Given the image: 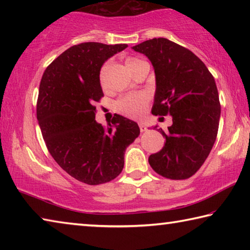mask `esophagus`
I'll return each instance as SVG.
<instances>
[{"label":"esophagus","instance_id":"34e87169","mask_svg":"<svg viewBox=\"0 0 250 250\" xmlns=\"http://www.w3.org/2000/svg\"><path fill=\"white\" fill-rule=\"evenodd\" d=\"M139 126H140V131H141V132H145V131L147 130L146 125L145 124H143V122H139Z\"/></svg>","mask_w":250,"mask_h":250}]
</instances>
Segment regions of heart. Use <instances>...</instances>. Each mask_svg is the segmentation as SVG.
I'll return each instance as SVG.
<instances>
[{
	"mask_svg": "<svg viewBox=\"0 0 250 250\" xmlns=\"http://www.w3.org/2000/svg\"><path fill=\"white\" fill-rule=\"evenodd\" d=\"M125 66L129 69L131 74H133L134 69L142 64L143 61L135 57H128L125 59ZM108 64H104L100 71V83L104 84L105 80V71H107ZM150 97L146 92H137V94H128L122 96L119 100H117L115 104L116 110L121 115L131 117V118H139L143 115L146 109L149 104Z\"/></svg>",
	"mask_w": 250,
	"mask_h": 250,
	"instance_id": "b5f03b06",
	"label": "heart"
}]
</instances>
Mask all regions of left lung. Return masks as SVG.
I'll use <instances>...</instances> for the list:
<instances>
[{"label": "left lung", "instance_id": "8db88e82", "mask_svg": "<svg viewBox=\"0 0 250 250\" xmlns=\"http://www.w3.org/2000/svg\"><path fill=\"white\" fill-rule=\"evenodd\" d=\"M132 49L146 55L154 68L152 115H170L173 121L166 132L159 129L166 142L149 156L150 166L167 179H188L205 162L217 137L221 104L215 79L195 54L163 37Z\"/></svg>", "mask_w": 250, "mask_h": 250}]
</instances>
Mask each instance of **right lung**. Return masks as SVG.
Segmentation results:
<instances>
[{"instance_id": "obj_1", "label": "right lung", "mask_w": 250, "mask_h": 250, "mask_svg": "<svg viewBox=\"0 0 250 250\" xmlns=\"http://www.w3.org/2000/svg\"><path fill=\"white\" fill-rule=\"evenodd\" d=\"M126 44L71 46L46 68L40 84L37 120L50 155L83 183H107L120 174L125 152L140 134L137 122L115 115L107 129L95 120L104 97L100 69Z\"/></svg>"}]
</instances>
